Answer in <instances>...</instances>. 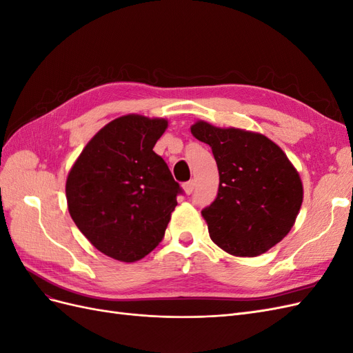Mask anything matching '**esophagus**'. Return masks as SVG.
Masks as SVG:
<instances>
[{
    "mask_svg": "<svg viewBox=\"0 0 353 353\" xmlns=\"http://www.w3.org/2000/svg\"><path fill=\"white\" fill-rule=\"evenodd\" d=\"M194 185H196V183H194L193 179L187 181V183H184V184H183V188H184V191H185V194H191V193H193Z\"/></svg>",
    "mask_w": 353,
    "mask_h": 353,
    "instance_id": "obj_1",
    "label": "esophagus"
}]
</instances>
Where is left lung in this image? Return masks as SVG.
Listing matches in <instances>:
<instances>
[{
    "instance_id": "obj_1",
    "label": "left lung",
    "mask_w": 353,
    "mask_h": 353,
    "mask_svg": "<svg viewBox=\"0 0 353 353\" xmlns=\"http://www.w3.org/2000/svg\"><path fill=\"white\" fill-rule=\"evenodd\" d=\"M191 134L210 145L219 170L218 196L201 210L212 241L243 258L268 252L292 230L302 206L296 168L258 132L197 121Z\"/></svg>"
}]
</instances>
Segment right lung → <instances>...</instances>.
I'll return each instance as SVG.
<instances>
[{
    "mask_svg": "<svg viewBox=\"0 0 353 353\" xmlns=\"http://www.w3.org/2000/svg\"><path fill=\"white\" fill-rule=\"evenodd\" d=\"M166 119L126 114L85 145L66 179L69 213L95 249L121 262L143 259L162 241L179 184L153 147Z\"/></svg>",
    "mask_w": 353,
    "mask_h": 353,
    "instance_id": "right-lung-1",
    "label": "right lung"
}]
</instances>
